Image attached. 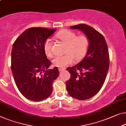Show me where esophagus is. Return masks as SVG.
I'll return each mask as SVG.
<instances>
[{"instance_id": "34e87169", "label": "esophagus", "mask_w": 126, "mask_h": 126, "mask_svg": "<svg viewBox=\"0 0 126 126\" xmlns=\"http://www.w3.org/2000/svg\"><path fill=\"white\" fill-rule=\"evenodd\" d=\"M59 71H60V72H62V71H65V69H64V68H59Z\"/></svg>"}]
</instances>
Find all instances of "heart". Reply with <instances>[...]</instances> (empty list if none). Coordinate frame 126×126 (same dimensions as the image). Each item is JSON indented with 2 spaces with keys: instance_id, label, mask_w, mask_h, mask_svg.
Here are the masks:
<instances>
[{
  "instance_id": "obj_1",
  "label": "heart",
  "mask_w": 126,
  "mask_h": 126,
  "mask_svg": "<svg viewBox=\"0 0 126 126\" xmlns=\"http://www.w3.org/2000/svg\"><path fill=\"white\" fill-rule=\"evenodd\" d=\"M57 38L66 45L64 55L56 56L52 60V63L56 67L64 68L72 64L76 61H80L85 57L87 54L89 41L88 37L85 34L79 35L71 31L64 30L58 33ZM52 42L51 39H47L44 44V51L47 57H51L52 52Z\"/></svg>"
}]
</instances>
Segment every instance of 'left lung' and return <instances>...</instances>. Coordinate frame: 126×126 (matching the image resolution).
Here are the masks:
<instances>
[{
  "label": "left lung",
  "mask_w": 126,
  "mask_h": 126,
  "mask_svg": "<svg viewBox=\"0 0 126 126\" xmlns=\"http://www.w3.org/2000/svg\"><path fill=\"white\" fill-rule=\"evenodd\" d=\"M70 28L81 31L89 41L84 59L78 64L67 68L71 74L66 82L69 95L85 100L96 94L104 85L109 67L108 45L104 36L91 26L82 24Z\"/></svg>",
  "instance_id": "obj_1"
}]
</instances>
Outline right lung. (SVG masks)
Masks as SVG:
<instances>
[{
    "label": "right lung",
    "instance_id": "add662e5",
    "mask_svg": "<svg viewBox=\"0 0 126 126\" xmlns=\"http://www.w3.org/2000/svg\"><path fill=\"white\" fill-rule=\"evenodd\" d=\"M56 29L34 27L24 32L13 44L11 70L16 85L25 98L33 101L47 98L59 73L57 67L48 69L51 62L44 44Z\"/></svg>",
    "mask_w": 126,
    "mask_h": 126
}]
</instances>
